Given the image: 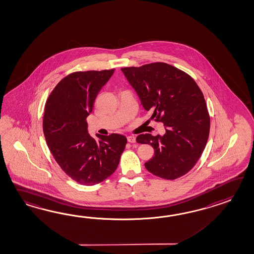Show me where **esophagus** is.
I'll return each instance as SVG.
<instances>
[{
    "mask_svg": "<svg viewBox=\"0 0 254 254\" xmlns=\"http://www.w3.org/2000/svg\"><path fill=\"white\" fill-rule=\"evenodd\" d=\"M127 141L130 143H134L136 142L135 137L134 136H128L127 137Z\"/></svg>",
    "mask_w": 254,
    "mask_h": 254,
    "instance_id": "34e87169",
    "label": "esophagus"
}]
</instances>
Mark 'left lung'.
Returning <instances> with one entry per match:
<instances>
[{
    "label": "left lung",
    "instance_id": "left-lung-1",
    "mask_svg": "<svg viewBox=\"0 0 254 254\" xmlns=\"http://www.w3.org/2000/svg\"><path fill=\"white\" fill-rule=\"evenodd\" d=\"M122 71L144 110L153 112L151 119L165 126L164 135L145 133L136 138L154 150L145 168L168 180L186 175L199 159L209 135L210 119L200 89L189 74L166 63Z\"/></svg>",
    "mask_w": 254,
    "mask_h": 254
}]
</instances>
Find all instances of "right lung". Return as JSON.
<instances>
[{
	"label": "right lung",
	"instance_id": "obj_1",
	"mask_svg": "<svg viewBox=\"0 0 254 254\" xmlns=\"http://www.w3.org/2000/svg\"><path fill=\"white\" fill-rule=\"evenodd\" d=\"M114 69L74 72L64 77L49 95L43 130L50 152L65 174L77 183L93 186L112 176L127 142L118 133H88L87 117L101 88Z\"/></svg>",
	"mask_w": 254,
	"mask_h": 254
}]
</instances>
